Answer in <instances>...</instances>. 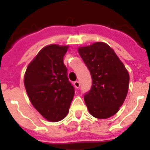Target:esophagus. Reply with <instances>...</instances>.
<instances>
[{
	"label": "esophagus",
	"mask_w": 150,
	"mask_h": 150,
	"mask_svg": "<svg viewBox=\"0 0 150 150\" xmlns=\"http://www.w3.org/2000/svg\"><path fill=\"white\" fill-rule=\"evenodd\" d=\"M74 86H75L76 88H79L80 86H81V83H80V81H74Z\"/></svg>",
	"instance_id": "esophagus-1"
}]
</instances>
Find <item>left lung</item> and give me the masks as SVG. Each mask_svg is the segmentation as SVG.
Returning <instances> with one entry per match:
<instances>
[{"label": "left lung", "instance_id": "8db88e82", "mask_svg": "<svg viewBox=\"0 0 150 150\" xmlns=\"http://www.w3.org/2000/svg\"><path fill=\"white\" fill-rule=\"evenodd\" d=\"M92 76L90 90L84 96L89 113L99 119L117 112L127 95L129 75L107 44L96 42L78 49Z\"/></svg>", "mask_w": 150, "mask_h": 150}]
</instances>
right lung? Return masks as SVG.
I'll list each match as a JSON object with an SVG mask.
<instances>
[{
	"label": "right lung",
	"mask_w": 150,
	"mask_h": 150,
	"mask_svg": "<svg viewBox=\"0 0 150 150\" xmlns=\"http://www.w3.org/2000/svg\"><path fill=\"white\" fill-rule=\"evenodd\" d=\"M68 46L50 45L38 52L28 65L25 87L36 110L50 121H59L69 112L74 87L68 78L63 59Z\"/></svg>",
	"instance_id": "add662e5"
}]
</instances>
